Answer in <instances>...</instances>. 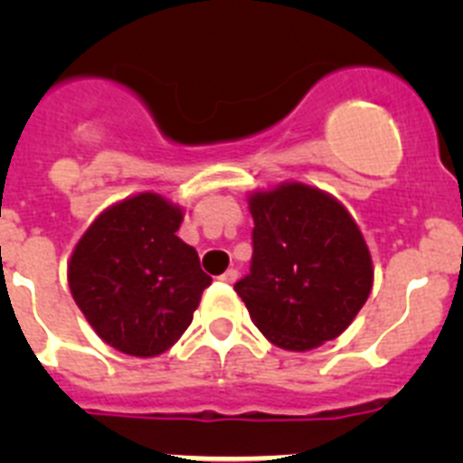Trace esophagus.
<instances>
[{
    "instance_id": "esophagus-1",
    "label": "esophagus",
    "mask_w": 463,
    "mask_h": 463,
    "mask_svg": "<svg viewBox=\"0 0 463 463\" xmlns=\"http://www.w3.org/2000/svg\"><path fill=\"white\" fill-rule=\"evenodd\" d=\"M236 278H239V271H236V269H227V271L220 276V280L227 282V285H232V282H236Z\"/></svg>"
}]
</instances>
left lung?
<instances>
[{
    "instance_id": "left-lung-1",
    "label": "left lung",
    "mask_w": 463,
    "mask_h": 463,
    "mask_svg": "<svg viewBox=\"0 0 463 463\" xmlns=\"http://www.w3.org/2000/svg\"><path fill=\"white\" fill-rule=\"evenodd\" d=\"M250 273L234 285L257 329L306 353L353 325L373 288L362 229L336 196L298 181L248 194Z\"/></svg>"
}]
</instances>
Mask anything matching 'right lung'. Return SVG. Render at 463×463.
Segmentation results:
<instances>
[{"instance_id":"add662e5","label":"right lung","mask_w":463,"mask_h":463,"mask_svg":"<svg viewBox=\"0 0 463 463\" xmlns=\"http://www.w3.org/2000/svg\"><path fill=\"white\" fill-rule=\"evenodd\" d=\"M183 215L166 196L138 192L104 208L73 248V301L97 336L120 353H166L211 285L194 248L175 236Z\"/></svg>"}]
</instances>
